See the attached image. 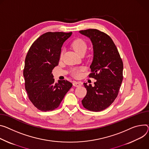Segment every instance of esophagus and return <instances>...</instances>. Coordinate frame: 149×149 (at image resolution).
Segmentation results:
<instances>
[{
  "mask_svg": "<svg viewBox=\"0 0 149 149\" xmlns=\"http://www.w3.org/2000/svg\"><path fill=\"white\" fill-rule=\"evenodd\" d=\"M73 86L75 87H79L81 86V83L80 82H78V81H74Z\"/></svg>",
  "mask_w": 149,
  "mask_h": 149,
  "instance_id": "esophagus-1",
  "label": "esophagus"
}]
</instances>
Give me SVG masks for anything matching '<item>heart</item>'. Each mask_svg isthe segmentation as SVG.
<instances>
[{
    "instance_id": "heart-1",
    "label": "heart",
    "mask_w": 149,
    "mask_h": 149,
    "mask_svg": "<svg viewBox=\"0 0 149 149\" xmlns=\"http://www.w3.org/2000/svg\"><path fill=\"white\" fill-rule=\"evenodd\" d=\"M72 47L73 49L78 53L79 55H83L86 51L87 48V44L84 40L82 38H77L74 40L73 42L72 43ZM63 52L62 51L61 53L60 58H62ZM84 70L83 67H79V68H75L71 72L72 75L75 78H78L81 76V72Z\"/></svg>"
}]
</instances>
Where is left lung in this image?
Returning a JSON list of instances; mask_svg holds the SVG:
<instances>
[{"mask_svg": "<svg viewBox=\"0 0 149 149\" xmlns=\"http://www.w3.org/2000/svg\"><path fill=\"white\" fill-rule=\"evenodd\" d=\"M93 43L94 57L89 77L96 79L94 86L84 83L87 94L82 100L86 109L99 112L115 100L123 79V62L112 39L97 29L81 30Z\"/></svg>", "mask_w": 149, "mask_h": 149, "instance_id": "obj_1", "label": "left lung"}]
</instances>
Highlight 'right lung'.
I'll return each instance as SVG.
<instances>
[{
	"instance_id": "add662e5",
	"label": "right lung",
	"mask_w": 149,
	"mask_h": 149,
	"mask_svg": "<svg viewBox=\"0 0 149 149\" xmlns=\"http://www.w3.org/2000/svg\"><path fill=\"white\" fill-rule=\"evenodd\" d=\"M71 34L46 33L35 40L26 54L23 71L25 88L30 100L40 111L56 109L72 86L67 80L55 83L52 74L59 64L63 43Z\"/></svg>"
}]
</instances>
